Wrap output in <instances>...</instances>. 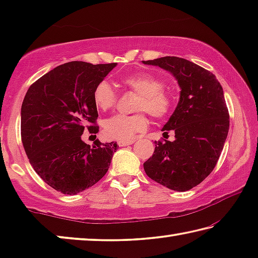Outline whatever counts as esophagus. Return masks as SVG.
<instances>
[{"mask_svg": "<svg viewBox=\"0 0 258 258\" xmlns=\"http://www.w3.org/2000/svg\"><path fill=\"white\" fill-rule=\"evenodd\" d=\"M134 141H132V140H126V141H118V146L119 147H126V146H130L132 145Z\"/></svg>", "mask_w": 258, "mask_h": 258, "instance_id": "34e87169", "label": "esophagus"}]
</instances>
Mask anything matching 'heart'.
<instances>
[{
    "label": "heart",
    "mask_w": 258,
    "mask_h": 258,
    "mask_svg": "<svg viewBox=\"0 0 258 258\" xmlns=\"http://www.w3.org/2000/svg\"><path fill=\"white\" fill-rule=\"evenodd\" d=\"M121 83L130 87L139 98L135 103V110L146 111L155 118H163L168 115L174 104L171 92L164 89V82L149 73H137L121 78ZM93 101L100 110H109L117 101V94L111 84L107 81L99 82L93 92ZM148 120L143 113L137 115H115L103 124V132L111 140L126 141L135 134L145 131Z\"/></svg>",
    "instance_id": "b5f03b06"
}]
</instances>
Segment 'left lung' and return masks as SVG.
Masks as SVG:
<instances>
[{"label":"left lung","instance_id":"1","mask_svg":"<svg viewBox=\"0 0 258 258\" xmlns=\"http://www.w3.org/2000/svg\"><path fill=\"white\" fill-rule=\"evenodd\" d=\"M171 73L180 86L175 110L164 125L174 141H158L143 168L151 180L174 191L198 185L215 167L229 132V111L223 89L211 72L189 60L163 56L142 61Z\"/></svg>","mask_w":258,"mask_h":258}]
</instances>
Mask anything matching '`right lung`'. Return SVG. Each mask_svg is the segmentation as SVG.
<instances>
[{
  "instance_id": "1",
  "label": "right lung",
  "mask_w": 258,
  "mask_h": 258,
  "mask_svg": "<svg viewBox=\"0 0 258 258\" xmlns=\"http://www.w3.org/2000/svg\"><path fill=\"white\" fill-rule=\"evenodd\" d=\"M117 63L72 61L52 69L29 87L21 106V140L40 177L63 195H77L106 175L117 145L82 140L99 131L93 92Z\"/></svg>"
}]
</instances>
